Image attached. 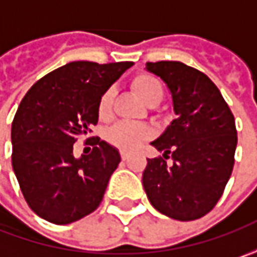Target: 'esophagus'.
Wrapping results in <instances>:
<instances>
[{
	"label": "esophagus",
	"instance_id": "obj_1",
	"mask_svg": "<svg viewBox=\"0 0 257 257\" xmlns=\"http://www.w3.org/2000/svg\"><path fill=\"white\" fill-rule=\"evenodd\" d=\"M121 159H123L124 162H125V160H128V154L124 153V152H121Z\"/></svg>",
	"mask_w": 257,
	"mask_h": 257
}]
</instances>
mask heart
I'll use <instances>...</instances> for the list:
<instances>
[{
	"label": "heart",
	"mask_w": 257,
	"mask_h": 257,
	"mask_svg": "<svg viewBox=\"0 0 257 257\" xmlns=\"http://www.w3.org/2000/svg\"><path fill=\"white\" fill-rule=\"evenodd\" d=\"M132 87L136 94L149 105H157L163 100L164 88L162 81L149 73H142V74L136 75L132 81ZM114 95H115V90L113 87L107 88L101 94L100 101H98V114L101 118H108L113 113ZM150 136H152V130L146 124L123 121V123L115 124L110 130L108 139L111 143L123 150H134L143 142L149 140Z\"/></svg>",
	"instance_id": "obj_1"
}]
</instances>
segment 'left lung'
Returning a JSON list of instances; mask_svg holds the SVG:
<instances>
[{
    "label": "left lung",
    "instance_id": "1",
    "mask_svg": "<svg viewBox=\"0 0 257 257\" xmlns=\"http://www.w3.org/2000/svg\"><path fill=\"white\" fill-rule=\"evenodd\" d=\"M146 70L167 84L177 117L150 143L163 156L147 159L144 190L166 216L182 222L200 219L216 206L230 179L237 144L234 117L202 71L180 61L147 63Z\"/></svg>",
    "mask_w": 257,
    "mask_h": 257
}]
</instances>
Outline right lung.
Wrapping results in <instances>:
<instances>
[{
  "instance_id": "obj_1",
  "label": "right lung",
  "mask_w": 257,
  "mask_h": 257,
  "mask_svg": "<svg viewBox=\"0 0 257 257\" xmlns=\"http://www.w3.org/2000/svg\"><path fill=\"white\" fill-rule=\"evenodd\" d=\"M132 61H73L40 78L24 95L11 125L13 169L25 202L47 222L68 224L94 212L121 157L95 137L80 159L73 144L98 121L101 94Z\"/></svg>"
}]
</instances>
